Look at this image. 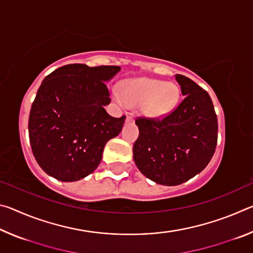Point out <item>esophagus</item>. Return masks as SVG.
I'll list each match as a JSON object with an SVG mask.
<instances>
[{
    "label": "esophagus",
    "instance_id": "obj_1",
    "mask_svg": "<svg viewBox=\"0 0 253 253\" xmlns=\"http://www.w3.org/2000/svg\"><path fill=\"white\" fill-rule=\"evenodd\" d=\"M132 118H134V116H132V114H128L127 117H126V122H131Z\"/></svg>",
    "mask_w": 253,
    "mask_h": 253
}]
</instances>
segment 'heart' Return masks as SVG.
I'll return each instance as SVG.
<instances>
[{
	"label": "heart",
	"mask_w": 253,
	"mask_h": 253,
	"mask_svg": "<svg viewBox=\"0 0 253 253\" xmlns=\"http://www.w3.org/2000/svg\"><path fill=\"white\" fill-rule=\"evenodd\" d=\"M116 99L122 105H142V113L152 118L169 114L178 99V89L170 83L155 79H131L124 81Z\"/></svg>",
	"instance_id": "obj_1"
}]
</instances>
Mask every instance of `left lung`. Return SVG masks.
<instances>
[{"label":"left lung","instance_id":"left-lung-1","mask_svg":"<svg viewBox=\"0 0 253 253\" xmlns=\"http://www.w3.org/2000/svg\"><path fill=\"white\" fill-rule=\"evenodd\" d=\"M184 99L165 116L136 117L139 136L134 161L147 178L178 185L207 168L217 143V118L209 93L193 80L175 75Z\"/></svg>","mask_w":253,"mask_h":253}]
</instances>
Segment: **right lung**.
Listing matches in <instances>:
<instances>
[{
  "label": "right lung",
  "mask_w": 253,
  "mask_h": 253,
  "mask_svg": "<svg viewBox=\"0 0 253 253\" xmlns=\"http://www.w3.org/2000/svg\"><path fill=\"white\" fill-rule=\"evenodd\" d=\"M117 66L74 63L58 68L42 81L29 116L34 158L50 176L75 182L95 170L106 143L122 131L126 116L116 118L106 81Z\"/></svg>",
  "instance_id": "right-lung-1"
}]
</instances>
